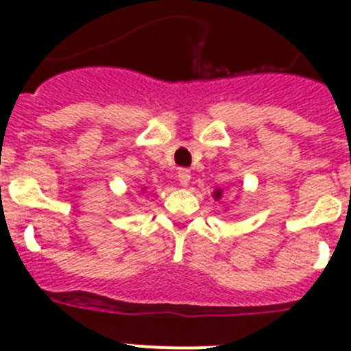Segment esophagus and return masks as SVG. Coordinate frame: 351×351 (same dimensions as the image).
Returning <instances> with one entry per match:
<instances>
[{"instance_id":"1","label":"esophagus","mask_w":351,"mask_h":351,"mask_svg":"<svg viewBox=\"0 0 351 351\" xmlns=\"http://www.w3.org/2000/svg\"><path fill=\"white\" fill-rule=\"evenodd\" d=\"M178 179H179V182H181L182 186L190 184V179H191L190 170H188V169H179L178 170Z\"/></svg>"}]
</instances>
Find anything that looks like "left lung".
I'll list each match as a JSON object with an SVG mask.
<instances>
[{
	"label": "left lung",
	"instance_id": "obj_1",
	"mask_svg": "<svg viewBox=\"0 0 351 351\" xmlns=\"http://www.w3.org/2000/svg\"><path fill=\"white\" fill-rule=\"evenodd\" d=\"M221 191H223V190H216V191H214V197H216V198H221Z\"/></svg>",
	"mask_w": 351,
	"mask_h": 351
}]
</instances>
